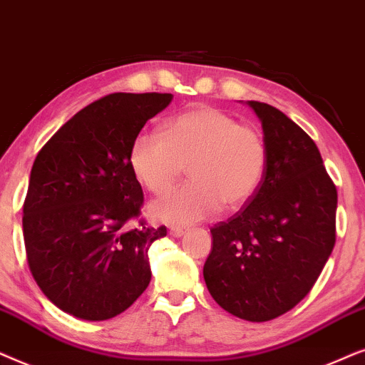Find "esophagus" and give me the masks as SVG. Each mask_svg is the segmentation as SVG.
I'll return each mask as SVG.
<instances>
[{
	"instance_id": "obj_1",
	"label": "esophagus",
	"mask_w": 365,
	"mask_h": 365,
	"mask_svg": "<svg viewBox=\"0 0 365 365\" xmlns=\"http://www.w3.org/2000/svg\"><path fill=\"white\" fill-rule=\"evenodd\" d=\"M185 232H187V230H185V228H183V227L173 225L172 228H170V235H173V237H182Z\"/></svg>"
}]
</instances>
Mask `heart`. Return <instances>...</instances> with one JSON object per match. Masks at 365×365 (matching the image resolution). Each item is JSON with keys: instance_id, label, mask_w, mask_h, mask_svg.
Here are the masks:
<instances>
[{"instance_id": "heart-1", "label": "heart", "mask_w": 365, "mask_h": 365, "mask_svg": "<svg viewBox=\"0 0 365 365\" xmlns=\"http://www.w3.org/2000/svg\"><path fill=\"white\" fill-rule=\"evenodd\" d=\"M192 182L155 203L165 220L192 223L223 207H240L259 190L269 163L265 140L257 130L213 106L175 116L163 132L135 137L130 165L150 192H168L185 172Z\"/></svg>"}]
</instances>
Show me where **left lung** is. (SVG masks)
Here are the masks:
<instances>
[{
  "label": "left lung",
  "instance_id": "left-lung-1",
  "mask_svg": "<svg viewBox=\"0 0 365 365\" xmlns=\"http://www.w3.org/2000/svg\"><path fill=\"white\" fill-rule=\"evenodd\" d=\"M247 105L262 123L269 163L255 195L210 228L203 279L228 314L267 322L310 292L332 254L337 188L297 123L267 103Z\"/></svg>",
  "mask_w": 365,
  "mask_h": 365
}]
</instances>
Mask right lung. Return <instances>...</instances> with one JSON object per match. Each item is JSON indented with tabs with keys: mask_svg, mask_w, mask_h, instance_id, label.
<instances>
[{
	"mask_svg": "<svg viewBox=\"0 0 365 365\" xmlns=\"http://www.w3.org/2000/svg\"><path fill=\"white\" fill-rule=\"evenodd\" d=\"M172 93H111L66 121L33 163L23 205L28 265L63 312L106 320L152 279L148 249L167 227H126L140 215L142 185L130 165L140 130Z\"/></svg>",
	"mask_w": 365,
	"mask_h": 365,
	"instance_id": "right-lung-1",
	"label": "right lung"
}]
</instances>
